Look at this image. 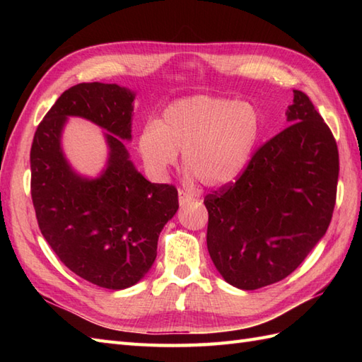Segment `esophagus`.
I'll use <instances>...</instances> for the list:
<instances>
[{
  "label": "esophagus",
  "instance_id": "1",
  "mask_svg": "<svg viewBox=\"0 0 362 362\" xmlns=\"http://www.w3.org/2000/svg\"><path fill=\"white\" fill-rule=\"evenodd\" d=\"M193 201H196L194 196L188 194L187 191L179 189V204H180L182 206H183V205H187V204H189V202H193Z\"/></svg>",
  "mask_w": 362,
  "mask_h": 362
}]
</instances>
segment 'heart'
I'll return each instance as SVG.
<instances>
[{"label":"heart","instance_id":"obj_1","mask_svg":"<svg viewBox=\"0 0 362 362\" xmlns=\"http://www.w3.org/2000/svg\"><path fill=\"white\" fill-rule=\"evenodd\" d=\"M261 135L252 104L230 98L191 96L169 104L138 136L149 174L163 177L182 152L183 166L206 187H226L247 168Z\"/></svg>","mask_w":362,"mask_h":362}]
</instances>
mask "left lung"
<instances>
[{
	"instance_id": "left-lung-1",
	"label": "left lung",
	"mask_w": 362,
	"mask_h": 362,
	"mask_svg": "<svg viewBox=\"0 0 362 362\" xmlns=\"http://www.w3.org/2000/svg\"><path fill=\"white\" fill-rule=\"evenodd\" d=\"M286 121L291 126L261 146L240 179L204 201L211 261L238 289L286 279L333 216L339 153L332 130L298 90Z\"/></svg>"
}]
</instances>
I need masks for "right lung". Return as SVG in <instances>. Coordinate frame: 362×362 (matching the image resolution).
Segmentation results:
<instances>
[{
    "label": "right lung",
    "mask_w": 362,
    "mask_h": 362,
    "mask_svg": "<svg viewBox=\"0 0 362 362\" xmlns=\"http://www.w3.org/2000/svg\"><path fill=\"white\" fill-rule=\"evenodd\" d=\"M135 96L118 83H78L46 113L30 148V194L43 238L70 271L112 291L149 272L160 232L179 210L177 189L146 180L130 160L124 141L132 140ZM70 117L105 130L107 160L95 177L76 172L64 156Z\"/></svg>",
    "instance_id": "add662e5"
}]
</instances>
